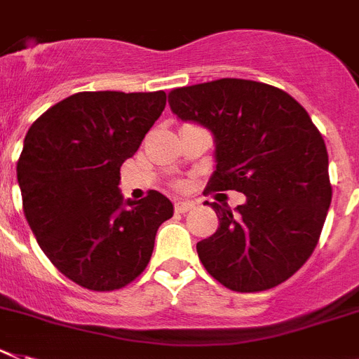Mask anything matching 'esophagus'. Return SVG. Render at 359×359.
<instances>
[{
	"label": "esophagus",
	"mask_w": 359,
	"mask_h": 359,
	"mask_svg": "<svg viewBox=\"0 0 359 359\" xmlns=\"http://www.w3.org/2000/svg\"><path fill=\"white\" fill-rule=\"evenodd\" d=\"M194 208V203H189V201H177L175 203V212L177 213H186L189 212Z\"/></svg>",
	"instance_id": "1"
}]
</instances>
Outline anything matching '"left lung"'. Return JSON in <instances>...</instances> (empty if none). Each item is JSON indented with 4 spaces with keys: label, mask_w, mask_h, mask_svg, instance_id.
<instances>
[{
    "label": "left lung",
    "mask_w": 359,
    "mask_h": 359,
    "mask_svg": "<svg viewBox=\"0 0 359 359\" xmlns=\"http://www.w3.org/2000/svg\"><path fill=\"white\" fill-rule=\"evenodd\" d=\"M180 120L215 138L213 191L236 189L246 203H212L219 228L197 243L208 273L236 292L287 281L312 255L332 186L327 146L305 107L283 89L241 78L179 87L168 95Z\"/></svg>",
    "instance_id": "8db88e82"
}]
</instances>
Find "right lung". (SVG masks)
Instances as JSON below:
<instances>
[{
	"label": "right lung",
	"instance_id": "add662e5",
	"mask_svg": "<svg viewBox=\"0 0 359 359\" xmlns=\"http://www.w3.org/2000/svg\"><path fill=\"white\" fill-rule=\"evenodd\" d=\"M165 107V93L83 91L27 131L18 184L27 222L60 272L95 292L118 290L147 266L173 204L149 189L123 201L120 165Z\"/></svg>",
	"mask_w": 359,
	"mask_h": 359
}]
</instances>
